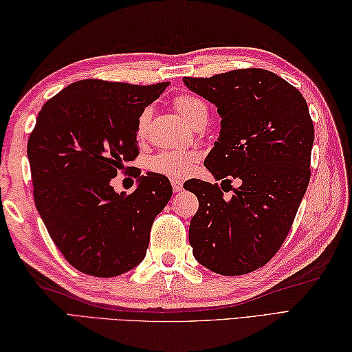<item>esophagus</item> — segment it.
<instances>
[{
	"label": "esophagus",
	"instance_id": "obj_1",
	"mask_svg": "<svg viewBox=\"0 0 352 352\" xmlns=\"http://www.w3.org/2000/svg\"><path fill=\"white\" fill-rule=\"evenodd\" d=\"M172 189H174V192H182L183 183L180 180H172Z\"/></svg>",
	"mask_w": 352,
	"mask_h": 352
}]
</instances>
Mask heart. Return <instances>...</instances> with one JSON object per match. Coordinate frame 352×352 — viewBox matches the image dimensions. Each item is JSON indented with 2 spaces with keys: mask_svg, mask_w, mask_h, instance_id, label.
Masks as SVG:
<instances>
[{
  "mask_svg": "<svg viewBox=\"0 0 352 352\" xmlns=\"http://www.w3.org/2000/svg\"><path fill=\"white\" fill-rule=\"evenodd\" d=\"M175 111L182 116L184 122L190 126H204L208 121V106L207 102L197 95L183 94L178 95L172 102ZM149 121V110H144L138 119L136 134L138 138H144L146 125ZM197 160V154L193 151H162L149 157L148 168L155 174H162L170 178H183L190 172L193 162Z\"/></svg>",
  "mask_w": 352,
  "mask_h": 352,
  "instance_id": "heart-1",
  "label": "heart"
}]
</instances>
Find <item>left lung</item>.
<instances>
[{
    "instance_id": "left-lung-1",
    "label": "left lung",
    "mask_w": 352,
    "mask_h": 352,
    "mask_svg": "<svg viewBox=\"0 0 352 352\" xmlns=\"http://www.w3.org/2000/svg\"><path fill=\"white\" fill-rule=\"evenodd\" d=\"M183 83L221 116L204 162L221 188L197 178L186 186L199 203L189 227L193 257L221 275L252 272L280 250L307 190L315 139L307 102L286 80L257 68ZM233 177L241 186L226 199Z\"/></svg>"
}]
</instances>
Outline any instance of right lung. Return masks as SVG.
<instances>
[{
  "mask_svg": "<svg viewBox=\"0 0 352 352\" xmlns=\"http://www.w3.org/2000/svg\"><path fill=\"white\" fill-rule=\"evenodd\" d=\"M81 80L43 104L27 154L34 203L69 263L101 278L136 267L155 216L172 197L162 174L138 177L130 195L110 184L139 154L142 111L168 87Z\"/></svg>",
  "mask_w": 352,
  "mask_h": 352,
  "instance_id": "add662e5",
  "label": "right lung"
}]
</instances>
